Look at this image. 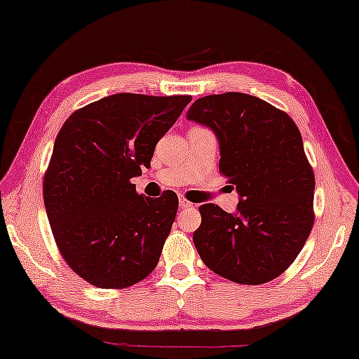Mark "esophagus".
I'll return each mask as SVG.
<instances>
[{
  "mask_svg": "<svg viewBox=\"0 0 359 359\" xmlns=\"http://www.w3.org/2000/svg\"><path fill=\"white\" fill-rule=\"evenodd\" d=\"M179 205H180V208H194V203L187 198H184V196H180L179 198Z\"/></svg>",
  "mask_w": 359,
  "mask_h": 359,
  "instance_id": "1",
  "label": "esophagus"
}]
</instances>
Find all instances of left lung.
Segmentation results:
<instances>
[{
	"label": "left lung",
	"mask_w": 359,
	"mask_h": 359,
	"mask_svg": "<svg viewBox=\"0 0 359 359\" xmlns=\"http://www.w3.org/2000/svg\"><path fill=\"white\" fill-rule=\"evenodd\" d=\"M187 118L206 125L219 141V172L239 194L234 215L200 206L194 244L216 275L241 285L280 276L314 226L316 179L292 118L254 95L196 99Z\"/></svg>",
	"instance_id": "obj_1"
}]
</instances>
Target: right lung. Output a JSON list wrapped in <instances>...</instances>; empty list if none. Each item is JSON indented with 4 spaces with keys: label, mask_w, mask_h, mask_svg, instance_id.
<instances>
[{
    "label": "right lung",
    "mask_w": 359,
    "mask_h": 359,
    "mask_svg": "<svg viewBox=\"0 0 359 359\" xmlns=\"http://www.w3.org/2000/svg\"><path fill=\"white\" fill-rule=\"evenodd\" d=\"M190 95L114 94L69 115L43 175V201L60 254L104 290L144 280L158 265L177 215L172 190L140 195L131 179L148 169L158 141Z\"/></svg>",
    "instance_id": "add662e5"
}]
</instances>
